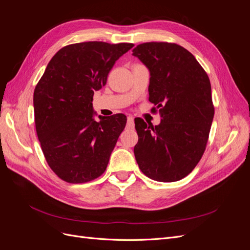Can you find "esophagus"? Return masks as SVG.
<instances>
[{
	"instance_id": "34e87169",
	"label": "esophagus",
	"mask_w": 250,
	"mask_h": 250,
	"mask_svg": "<svg viewBox=\"0 0 250 250\" xmlns=\"http://www.w3.org/2000/svg\"><path fill=\"white\" fill-rule=\"evenodd\" d=\"M127 127H129V128L133 127V118L130 116L127 118Z\"/></svg>"
}]
</instances>
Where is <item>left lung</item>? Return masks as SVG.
<instances>
[{
	"instance_id": "obj_1",
	"label": "left lung",
	"mask_w": 250,
	"mask_h": 250,
	"mask_svg": "<svg viewBox=\"0 0 250 250\" xmlns=\"http://www.w3.org/2000/svg\"><path fill=\"white\" fill-rule=\"evenodd\" d=\"M132 52L150 71L149 101L156 105L151 111L162 117L155 127L134 119L139 135L135 160L151 179L180 180L207 148L215 113L209 78L192 53L177 43L144 42Z\"/></svg>"
}]
</instances>
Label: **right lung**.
Here are the masks:
<instances>
[{
  "label": "right lung",
  "mask_w": 250,
  "mask_h": 250,
  "mask_svg": "<svg viewBox=\"0 0 250 250\" xmlns=\"http://www.w3.org/2000/svg\"><path fill=\"white\" fill-rule=\"evenodd\" d=\"M133 43L85 42L60 49L34 89V120L44 158L70 184L101 176L126 125L117 113L93 119L95 90L106 84L113 64Z\"/></svg>",
  "instance_id": "1"
}]
</instances>
